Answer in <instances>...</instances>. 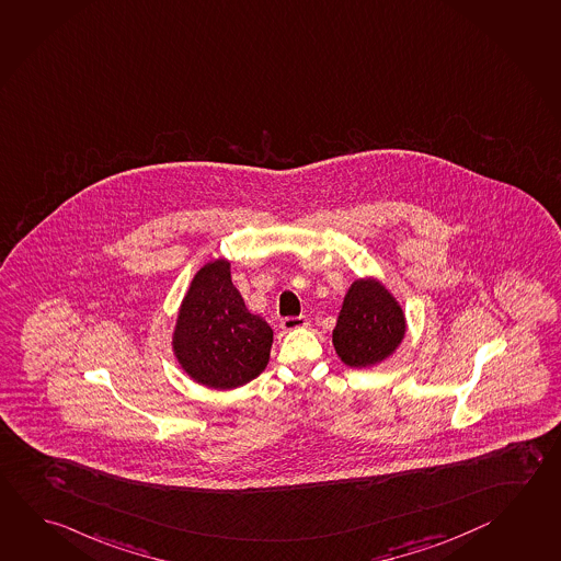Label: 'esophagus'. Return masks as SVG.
<instances>
[{
	"mask_svg": "<svg viewBox=\"0 0 561 561\" xmlns=\"http://www.w3.org/2000/svg\"><path fill=\"white\" fill-rule=\"evenodd\" d=\"M306 327H308L306 317L283 318V320H280V328H283L285 332H293V330H300V328Z\"/></svg>",
	"mask_w": 561,
	"mask_h": 561,
	"instance_id": "1",
	"label": "esophagus"
}]
</instances>
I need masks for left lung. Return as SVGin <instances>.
Segmentation results:
<instances>
[{
    "mask_svg": "<svg viewBox=\"0 0 561 561\" xmlns=\"http://www.w3.org/2000/svg\"><path fill=\"white\" fill-rule=\"evenodd\" d=\"M408 332L398 298L376 276H364L347 288L332 344L350 367L369 369L396 354Z\"/></svg>",
    "mask_w": 561,
    "mask_h": 561,
    "instance_id": "obj_1",
    "label": "left lung"
}]
</instances>
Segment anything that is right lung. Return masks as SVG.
<instances>
[{
	"mask_svg": "<svg viewBox=\"0 0 561 561\" xmlns=\"http://www.w3.org/2000/svg\"><path fill=\"white\" fill-rule=\"evenodd\" d=\"M273 330L251 314L231 280L227 259L207 261L185 290L172 352L185 376L207 389L243 388L265 371Z\"/></svg>",
	"mask_w": 561,
	"mask_h": 561,
	"instance_id": "right-lung-1",
	"label": "right lung"
}]
</instances>
